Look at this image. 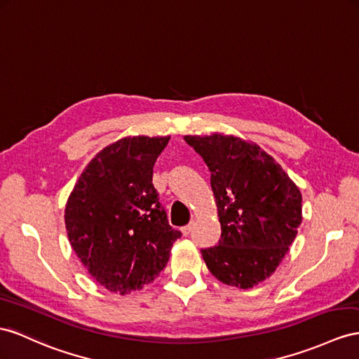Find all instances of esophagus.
I'll list each match as a JSON object with an SVG mask.
<instances>
[{"label": "esophagus", "mask_w": 359, "mask_h": 359, "mask_svg": "<svg viewBox=\"0 0 359 359\" xmlns=\"http://www.w3.org/2000/svg\"><path fill=\"white\" fill-rule=\"evenodd\" d=\"M194 226H196V223L194 222H191L188 226H185L182 229V233L185 235V236H188L191 232H192V229H194Z\"/></svg>", "instance_id": "1"}]
</instances>
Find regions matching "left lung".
<instances>
[{
	"instance_id": "1",
	"label": "left lung",
	"mask_w": 359,
	"mask_h": 359,
	"mask_svg": "<svg viewBox=\"0 0 359 359\" xmlns=\"http://www.w3.org/2000/svg\"><path fill=\"white\" fill-rule=\"evenodd\" d=\"M210 171L222 238L201 250L226 285L253 288L276 271L302 223V194L259 145L233 135L185 136Z\"/></svg>"
}]
</instances>
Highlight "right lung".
Returning a JSON list of instances; mask_svg holds the SVG:
<instances>
[{"instance_id": "obj_1", "label": "right lung", "mask_w": 359, "mask_h": 359, "mask_svg": "<svg viewBox=\"0 0 359 359\" xmlns=\"http://www.w3.org/2000/svg\"><path fill=\"white\" fill-rule=\"evenodd\" d=\"M168 141L170 136H127L104 147L68 197L71 247L110 292L124 296L151 283L182 236L168 224L151 182Z\"/></svg>"}]
</instances>
